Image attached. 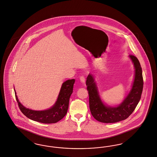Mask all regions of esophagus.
<instances>
[{"label":"esophagus","mask_w":157,"mask_h":157,"mask_svg":"<svg viewBox=\"0 0 157 157\" xmlns=\"http://www.w3.org/2000/svg\"><path fill=\"white\" fill-rule=\"evenodd\" d=\"M80 80L82 84H84L85 83V77L83 75H82L80 77Z\"/></svg>","instance_id":"1"}]
</instances>
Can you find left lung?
<instances>
[{
  "label": "left lung",
  "instance_id": "left-lung-1",
  "mask_svg": "<svg viewBox=\"0 0 157 157\" xmlns=\"http://www.w3.org/2000/svg\"><path fill=\"white\" fill-rule=\"evenodd\" d=\"M134 64L135 74L131 89L123 101L116 106L108 105L101 100L93 75L89 74L86 85L89 91L91 113L96 120L104 123H114L127 118L132 113L140 101L143 89L142 68L136 56L130 55Z\"/></svg>",
  "mask_w": 157,
  "mask_h": 157
}]
</instances>
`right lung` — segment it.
Segmentation results:
<instances>
[{"label":"right lung","instance_id":"add662e5","mask_svg":"<svg viewBox=\"0 0 157 157\" xmlns=\"http://www.w3.org/2000/svg\"><path fill=\"white\" fill-rule=\"evenodd\" d=\"M75 79L68 80L62 84L57 101L50 109L41 111L29 109L23 106L19 101L14 90L16 101L22 113L27 118L35 121L44 124L58 122L66 115L68 108L70 97L73 90Z\"/></svg>","mask_w":157,"mask_h":157}]
</instances>
